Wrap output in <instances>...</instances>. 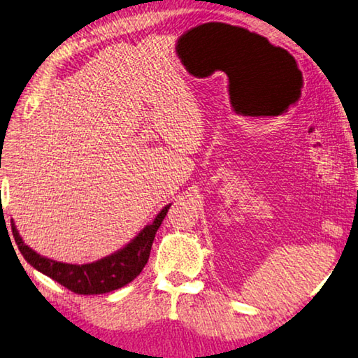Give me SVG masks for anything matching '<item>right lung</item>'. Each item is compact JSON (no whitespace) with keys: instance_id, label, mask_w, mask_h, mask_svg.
Listing matches in <instances>:
<instances>
[{"instance_id":"add662e5","label":"right lung","mask_w":358,"mask_h":358,"mask_svg":"<svg viewBox=\"0 0 358 358\" xmlns=\"http://www.w3.org/2000/svg\"><path fill=\"white\" fill-rule=\"evenodd\" d=\"M170 206L171 204H168L162 208L156 220L150 226H146L129 245L109 255V257L93 263H85V265H70V263L42 257L36 251H32L28 245H24L15 226H13V221L12 234L26 262L38 269L40 273L46 274L76 294H103L124 287L141 273V269L145 268L148 259H150L151 246L157 229L164 221Z\"/></svg>"}]
</instances>
